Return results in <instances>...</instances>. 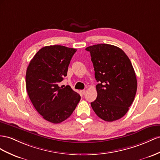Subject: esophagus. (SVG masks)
I'll use <instances>...</instances> for the list:
<instances>
[{"label":"esophagus","mask_w":160,"mask_h":160,"mask_svg":"<svg viewBox=\"0 0 160 160\" xmlns=\"http://www.w3.org/2000/svg\"><path fill=\"white\" fill-rule=\"evenodd\" d=\"M85 92H86V90H82V91H80L81 95H84V93H85Z\"/></svg>","instance_id":"34e87169"}]
</instances>
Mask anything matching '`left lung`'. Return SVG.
<instances>
[{"label":"left lung","mask_w":160,"mask_h":160,"mask_svg":"<svg viewBox=\"0 0 160 160\" xmlns=\"http://www.w3.org/2000/svg\"><path fill=\"white\" fill-rule=\"evenodd\" d=\"M95 69L97 97L91 103L101 119L113 122L128 111L137 89L136 74L128 57L119 47L98 44L87 47Z\"/></svg>","instance_id":"8db88e82"}]
</instances>
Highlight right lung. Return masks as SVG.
<instances>
[{"label": "right lung", "instance_id": "obj_1", "mask_svg": "<svg viewBox=\"0 0 160 160\" xmlns=\"http://www.w3.org/2000/svg\"><path fill=\"white\" fill-rule=\"evenodd\" d=\"M76 49L61 45L42 47L28 65L26 90L34 107L44 120L62 122L72 115L80 100L69 86H61Z\"/></svg>", "mask_w": 160, "mask_h": 160}]
</instances>
